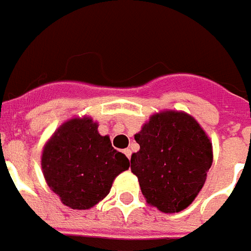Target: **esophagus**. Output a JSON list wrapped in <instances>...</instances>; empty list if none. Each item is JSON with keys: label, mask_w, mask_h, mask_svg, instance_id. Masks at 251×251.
Listing matches in <instances>:
<instances>
[{"label": "esophagus", "mask_w": 251, "mask_h": 251, "mask_svg": "<svg viewBox=\"0 0 251 251\" xmlns=\"http://www.w3.org/2000/svg\"><path fill=\"white\" fill-rule=\"evenodd\" d=\"M123 152H124V154H126V157L128 158H131V154H132V152H131V150H129V149H126V150L123 151Z\"/></svg>", "instance_id": "esophagus-1"}]
</instances>
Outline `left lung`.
<instances>
[{
	"instance_id": "1",
	"label": "left lung",
	"mask_w": 251,
	"mask_h": 251,
	"mask_svg": "<svg viewBox=\"0 0 251 251\" xmlns=\"http://www.w3.org/2000/svg\"><path fill=\"white\" fill-rule=\"evenodd\" d=\"M135 140L139 151L131 155L147 204L163 214L191 205L205 184L214 159L212 142L197 120L182 111L151 115Z\"/></svg>"
}]
</instances>
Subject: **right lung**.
<instances>
[{
    "label": "right lung",
    "mask_w": 251,
    "mask_h": 251,
    "mask_svg": "<svg viewBox=\"0 0 251 251\" xmlns=\"http://www.w3.org/2000/svg\"><path fill=\"white\" fill-rule=\"evenodd\" d=\"M90 116L62 123L42 151V172L50 189L73 209H89L108 196L129 161L99 132Z\"/></svg>",
    "instance_id": "add662e5"
}]
</instances>
